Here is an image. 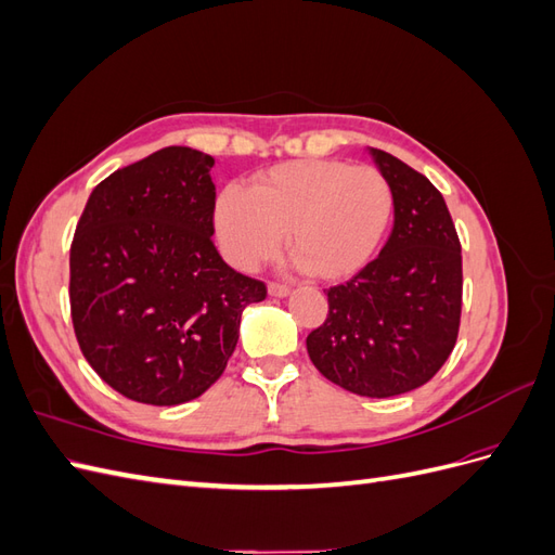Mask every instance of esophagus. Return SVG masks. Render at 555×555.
I'll return each instance as SVG.
<instances>
[{
	"label": "esophagus",
	"instance_id": "esophagus-1",
	"mask_svg": "<svg viewBox=\"0 0 555 555\" xmlns=\"http://www.w3.org/2000/svg\"><path fill=\"white\" fill-rule=\"evenodd\" d=\"M292 289L289 284H282V282H268V294L271 296H287Z\"/></svg>",
	"mask_w": 555,
	"mask_h": 555
}]
</instances>
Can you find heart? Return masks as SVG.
<instances>
[{
	"instance_id": "obj_1",
	"label": "heart",
	"mask_w": 555,
	"mask_h": 555,
	"mask_svg": "<svg viewBox=\"0 0 555 555\" xmlns=\"http://www.w3.org/2000/svg\"><path fill=\"white\" fill-rule=\"evenodd\" d=\"M393 212L391 184L375 166L296 159L227 188L215 206L224 257L243 271L275 257L287 231L298 263L322 280L354 275L371 261Z\"/></svg>"
}]
</instances>
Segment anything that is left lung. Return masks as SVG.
Masks as SVG:
<instances>
[{
  "mask_svg": "<svg viewBox=\"0 0 555 555\" xmlns=\"http://www.w3.org/2000/svg\"><path fill=\"white\" fill-rule=\"evenodd\" d=\"M371 153L391 184L393 231L377 259L326 289L328 314L306 345L328 382L357 396L389 398L433 379L453 351L463 259L435 184L384 150Z\"/></svg>",
  "mask_w": 555,
  "mask_h": 555,
  "instance_id": "8db88e82",
  "label": "left lung"
}]
</instances>
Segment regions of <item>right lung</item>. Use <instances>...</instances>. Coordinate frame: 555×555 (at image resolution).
<instances>
[{
	"label": "right lung",
	"mask_w": 555,
	"mask_h": 555,
	"mask_svg": "<svg viewBox=\"0 0 555 555\" xmlns=\"http://www.w3.org/2000/svg\"><path fill=\"white\" fill-rule=\"evenodd\" d=\"M215 159L169 145L92 190L69 251L78 347L117 393L180 405L220 379L241 314L266 298L215 243Z\"/></svg>",
	"instance_id": "right-lung-1"
}]
</instances>
